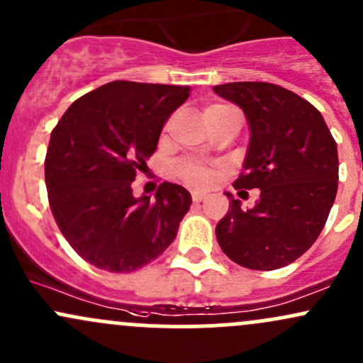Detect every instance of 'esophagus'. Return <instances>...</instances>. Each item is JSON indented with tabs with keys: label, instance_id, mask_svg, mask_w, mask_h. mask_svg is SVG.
I'll return each instance as SVG.
<instances>
[{
	"label": "esophagus",
	"instance_id": "34e87169",
	"mask_svg": "<svg viewBox=\"0 0 363 363\" xmlns=\"http://www.w3.org/2000/svg\"><path fill=\"white\" fill-rule=\"evenodd\" d=\"M206 198L205 193H200V191H193V201L194 203H201Z\"/></svg>",
	"mask_w": 363,
	"mask_h": 363
}]
</instances>
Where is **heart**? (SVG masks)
<instances>
[{
    "instance_id": "1",
    "label": "heart",
    "mask_w": 363,
    "mask_h": 363,
    "mask_svg": "<svg viewBox=\"0 0 363 363\" xmlns=\"http://www.w3.org/2000/svg\"><path fill=\"white\" fill-rule=\"evenodd\" d=\"M225 108H229V106L210 105L208 108L205 110V113H203L205 122L210 125V123H212ZM177 174L181 175L186 182H189L191 186H196V188H210V186H213L215 181H217L218 169H215V167H208V165H201V163L198 162L186 160L179 163Z\"/></svg>"
}]
</instances>
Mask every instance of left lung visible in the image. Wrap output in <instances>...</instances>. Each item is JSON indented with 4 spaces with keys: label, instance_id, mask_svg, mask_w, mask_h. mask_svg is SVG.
<instances>
[{
    "label": "left lung",
    "instance_id": "8db88e82",
    "mask_svg": "<svg viewBox=\"0 0 363 363\" xmlns=\"http://www.w3.org/2000/svg\"><path fill=\"white\" fill-rule=\"evenodd\" d=\"M248 118L245 170L236 189H260L252 210L229 198L215 227L222 252L238 265L276 270L293 264L324 229L337 191V146L312 103L270 82H229L213 87Z\"/></svg>",
    "mask_w": 363,
    "mask_h": 363
}]
</instances>
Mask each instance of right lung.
<instances>
[{"label":"right lung","instance_id":"obj_1","mask_svg":"<svg viewBox=\"0 0 363 363\" xmlns=\"http://www.w3.org/2000/svg\"><path fill=\"white\" fill-rule=\"evenodd\" d=\"M189 93L188 86L113 81L75 99L51 130L45 160L51 213L91 265L133 272L177 236L189 191L163 182L150 200L134 198L130 186Z\"/></svg>","mask_w":363,"mask_h":363}]
</instances>
